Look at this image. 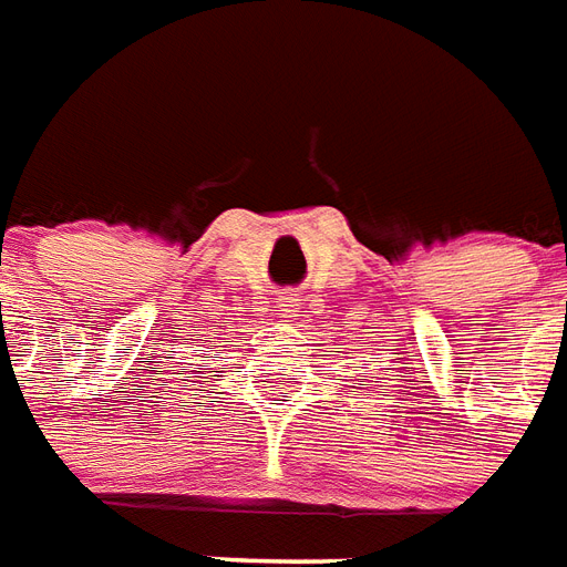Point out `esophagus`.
<instances>
[{
    "label": "esophagus",
    "instance_id": "obj_1",
    "mask_svg": "<svg viewBox=\"0 0 567 567\" xmlns=\"http://www.w3.org/2000/svg\"><path fill=\"white\" fill-rule=\"evenodd\" d=\"M297 306H300V303H297V297L291 295V291H282V295L276 297V309H279L282 316H288V318L295 316Z\"/></svg>",
    "mask_w": 567,
    "mask_h": 567
}]
</instances>
